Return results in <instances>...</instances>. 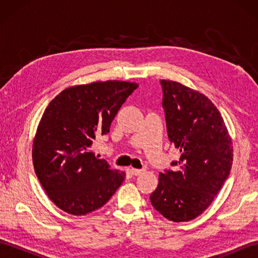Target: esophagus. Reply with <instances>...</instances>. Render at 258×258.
I'll list each match as a JSON object with an SVG mask.
<instances>
[{
  "label": "esophagus",
  "instance_id": "obj_1",
  "mask_svg": "<svg viewBox=\"0 0 258 258\" xmlns=\"http://www.w3.org/2000/svg\"><path fill=\"white\" fill-rule=\"evenodd\" d=\"M131 172H132L134 175H141L142 173L145 172V169H139V168H132L131 169Z\"/></svg>",
  "mask_w": 258,
  "mask_h": 258
}]
</instances>
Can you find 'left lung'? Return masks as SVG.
Listing matches in <instances>:
<instances>
[{
	"instance_id": "1",
	"label": "left lung",
	"mask_w": 258,
	"mask_h": 258,
	"mask_svg": "<svg viewBox=\"0 0 258 258\" xmlns=\"http://www.w3.org/2000/svg\"><path fill=\"white\" fill-rule=\"evenodd\" d=\"M168 139L180 152L176 171L158 176L153 207L175 223L194 220L212 204L231 172L233 143L212 101L190 87L162 80Z\"/></svg>"
}]
</instances>
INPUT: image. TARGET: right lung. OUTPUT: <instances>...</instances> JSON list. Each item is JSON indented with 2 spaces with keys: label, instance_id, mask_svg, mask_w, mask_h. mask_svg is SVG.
I'll use <instances>...</instances> for the list:
<instances>
[{
  "label": "right lung",
  "instance_id": "add662e5",
  "mask_svg": "<svg viewBox=\"0 0 258 258\" xmlns=\"http://www.w3.org/2000/svg\"><path fill=\"white\" fill-rule=\"evenodd\" d=\"M138 86L115 80L74 85L45 108L33 139V166L48 199L65 213L94 212L122 185L125 172L97 158L92 145L108 133L119 107Z\"/></svg>",
  "mask_w": 258,
  "mask_h": 258
}]
</instances>
